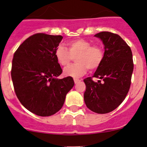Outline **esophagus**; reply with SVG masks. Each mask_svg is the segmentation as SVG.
<instances>
[{
    "instance_id": "esophagus-1",
    "label": "esophagus",
    "mask_w": 147,
    "mask_h": 147,
    "mask_svg": "<svg viewBox=\"0 0 147 147\" xmlns=\"http://www.w3.org/2000/svg\"><path fill=\"white\" fill-rule=\"evenodd\" d=\"M80 81H81V80H79V79H74V82H75V84H77V83L79 82Z\"/></svg>"
}]
</instances>
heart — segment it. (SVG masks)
I'll use <instances>...</instances> for the list:
<instances>
[{
	"label": "heart",
	"mask_w": 147,
	"mask_h": 147,
	"mask_svg": "<svg viewBox=\"0 0 147 147\" xmlns=\"http://www.w3.org/2000/svg\"><path fill=\"white\" fill-rule=\"evenodd\" d=\"M68 49L59 45L55 50L57 61L66 66L75 57L76 63L67 66L63 70L65 76L78 78L84 75L87 69H95L101 65L103 58V50L99 46H91V43L83 38L71 40L67 42Z\"/></svg>",
	"instance_id": "b5f03b06"
}]
</instances>
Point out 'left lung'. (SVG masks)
I'll use <instances>...</instances> for the list:
<instances>
[{"label": "left lung", "instance_id": "obj_1", "mask_svg": "<svg viewBox=\"0 0 147 147\" xmlns=\"http://www.w3.org/2000/svg\"><path fill=\"white\" fill-rule=\"evenodd\" d=\"M94 36L99 38L104 46L101 65L92 78L84 79L86 91L84 100L86 107L99 114L115 110L125 98L131 84L134 65L129 46L119 35L102 32Z\"/></svg>", "mask_w": 147, "mask_h": 147}]
</instances>
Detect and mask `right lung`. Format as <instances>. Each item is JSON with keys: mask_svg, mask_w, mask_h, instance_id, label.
Segmentation results:
<instances>
[{"mask_svg": "<svg viewBox=\"0 0 147 147\" xmlns=\"http://www.w3.org/2000/svg\"><path fill=\"white\" fill-rule=\"evenodd\" d=\"M62 39L61 35L35 34L14 54L11 77L15 94L27 110L39 116H50L61 110L75 84L71 77L58 78L63 70L55 50Z\"/></svg>", "mask_w": 147, "mask_h": 147, "instance_id": "obj_1", "label": "right lung"}]
</instances>
